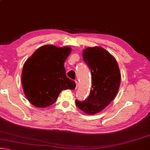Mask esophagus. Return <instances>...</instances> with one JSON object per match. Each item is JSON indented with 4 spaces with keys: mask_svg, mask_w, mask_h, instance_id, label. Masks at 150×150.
<instances>
[{
    "mask_svg": "<svg viewBox=\"0 0 150 150\" xmlns=\"http://www.w3.org/2000/svg\"><path fill=\"white\" fill-rule=\"evenodd\" d=\"M75 83H76V88H77L78 87V81H75Z\"/></svg>",
    "mask_w": 150,
    "mask_h": 150,
    "instance_id": "1",
    "label": "esophagus"
}]
</instances>
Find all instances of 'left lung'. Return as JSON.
I'll return each mask as SVG.
<instances>
[{
    "label": "left lung",
    "instance_id": "1",
    "mask_svg": "<svg viewBox=\"0 0 150 150\" xmlns=\"http://www.w3.org/2000/svg\"><path fill=\"white\" fill-rule=\"evenodd\" d=\"M83 58L91 69L92 86L88 98L84 101L76 100L75 103L83 112L94 115L104 110L115 98L121 73L115 58L101 47L83 50Z\"/></svg>",
    "mask_w": 150,
    "mask_h": 150
}]
</instances>
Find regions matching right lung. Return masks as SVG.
I'll list each match as a JSON object with an SVG mask.
<instances>
[{"mask_svg":"<svg viewBox=\"0 0 150 150\" xmlns=\"http://www.w3.org/2000/svg\"><path fill=\"white\" fill-rule=\"evenodd\" d=\"M71 52L69 46L47 44L38 48L24 63L22 72L24 93L38 108L54 104L61 91L75 89V81L66 76L65 61Z\"/></svg>","mask_w":150,"mask_h":150,"instance_id":"1","label":"right lung"}]
</instances>
